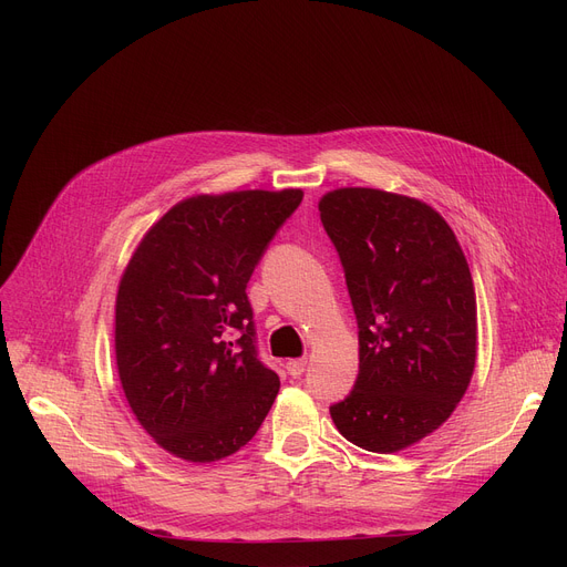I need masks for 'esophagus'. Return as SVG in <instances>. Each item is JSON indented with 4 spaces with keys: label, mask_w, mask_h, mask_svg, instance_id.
<instances>
[{
    "label": "esophagus",
    "mask_w": 567,
    "mask_h": 567,
    "mask_svg": "<svg viewBox=\"0 0 567 567\" xmlns=\"http://www.w3.org/2000/svg\"><path fill=\"white\" fill-rule=\"evenodd\" d=\"M306 368H308V361H306V359H293V361L287 363V372H289L293 379L301 377V374L306 372Z\"/></svg>",
    "instance_id": "obj_1"
}]
</instances>
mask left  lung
<instances>
[{
  "instance_id": "left-lung-1",
  "label": "left lung",
  "mask_w": 567,
  "mask_h": 567,
  "mask_svg": "<svg viewBox=\"0 0 567 567\" xmlns=\"http://www.w3.org/2000/svg\"><path fill=\"white\" fill-rule=\"evenodd\" d=\"M359 323V377L331 406L340 434L398 453L451 419L475 368L466 257L432 206L374 188L319 202Z\"/></svg>"
}]
</instances>
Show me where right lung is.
I'll return each instance as SVG.
<instances>
[{
	"mask_svg": "<svg viewBox=\"0 0 567 567\" xmlns=\"http://www.w3.org/2000/svg\"><path fill=\"white\" fill-rule=\"evenodd\" d=\"M301 190L178 202L146 231L118 282L114 351L140 425L176 457L246 445L280 379L259 361L248 280Z\"/></svg>",
	"mask_w": 567,
	"mask_h": 567,
	"instance_id": "right-lung-1",
	"label": "right lung"
}]
</instances>
